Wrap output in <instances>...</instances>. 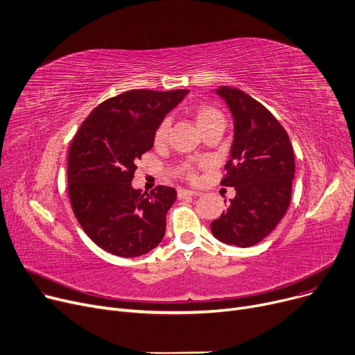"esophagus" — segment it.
<instances>
[{"instance_id":"34e87169","label":"esophagus","mask_w":355,"mask_h":355,"mask_svg":"<svg viewBox=\"0 0 355 355\" xmlns=\"http://www.w3.org/2000/svg\"><path fill=\"white\" fill-rule=\"evenodd\" d=\"M198 194H200V193H197V191H193V190H182V189H180V190H178V193H177L178 198L194 197V196H198Z\"/></svg>"}]
</instances>
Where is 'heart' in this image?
<instances>
[{
	"instance_id": "heart-1",
	"label": "heart",
	"mask_w": 355,
	"mask_h": 355,
	"mask_svg": "<svg viewBox=\"0 0 355 355\" xmlns=\"http://www.w3.org/2000/svg\"><path fill=\"white\" fill-rule=\"evenodd\" d=\"M194 116L196 121L198 123V126L204 130L206 128H209L211 123H214L216 121H223V115L221 112L211 106V105H200L196 107L194 110ZM168 132H170V119L165 118L161 121V123L158 125L157 130H155V135H154V141L157 144H162L165 142ZM182 170L185 171V174L189 175V178L194 180L196 178V166L193 162H185L182 165Z\"/></svg>"
}]
</instances>
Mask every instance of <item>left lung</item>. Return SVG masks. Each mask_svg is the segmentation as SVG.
Segmentation results:
<instances>
[{
    "label": "left lung",
    "mask_w": 355,
    "mask_h": 355,
    "mask_svg": "<svg viewBox=\"0 0 355 355\" xmlns=\"http://www.w3.org/2000/svg\"><path fill=\"white\" fill-rule=\"evenodd\" d=\"M216 93L233 115L234 139L221 185L234 187L236 197L210 227L223 243L250 248L270 234L289 207L293 148L284 126L248 93L229 86Z\"/></svg>",
    "instance_id": "8db88e82"
}]
</instances>
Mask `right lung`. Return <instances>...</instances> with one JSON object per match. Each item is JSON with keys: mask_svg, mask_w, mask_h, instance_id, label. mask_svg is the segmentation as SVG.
<instances>
[{"mask_svg": "<svg viewBox=\"0 0 355 355\" xmlns=\"http://www.w3.org/2000/svg\"><path fill=\"white\" fill-rule=\"evenodd\" d=\"M187 93L123 92L93 109L74 135L67 155L70 204L85 233L103 250L137 257L161 243L177 191L158 185L146 194L130 182L158 125Z\"/></svg>", "mask_w": 355, "mask_h": 355, "instance_id": "obj_1", "label": "right lung"}]
</instances>
